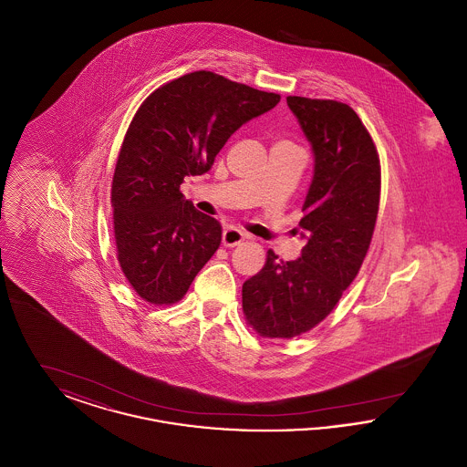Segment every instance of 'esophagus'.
Segmentation results:
<instances>
[{"mask_svg": "<svg viewBox=\"0 0 467 467\" xmlns=\"http://www.w3.org/2000/svg\"><path fill=\"white\" fill-rule=\"evenodd\" d=\"M244 240V233H242V231H240V229H236V227H227V229L223 231V246H236V244H242Z\"/></svg>", "mask_w": 467, "mask_h": 467, "instance_id": "1", "label": "esophagus"}]
</instances>
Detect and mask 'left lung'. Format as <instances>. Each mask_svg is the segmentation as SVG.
I'll list each match as a JSON object with an SVG mask.
<instances>
[{
	"label": "left lung",
	"instance_id": "1",
	"mask_svg": "<svg viewBox=\"0 0 467 467\" xmlns=\"http://www.w3.org/2000/svg\"><path fill=\"white\" fill-rule=\"evenodd\" d=\"M315 156L296 261L267 250L265 267L242 290L248 326L263 337H294L320 324L358 273L379 204V159L371 134L348 105L287 98Z\"/></svg>",
	"mask_w": 467,
	"mask_h": 467
}]
</instances>
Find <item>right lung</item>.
<instances>
[{
    "label": "right lung",
    "mask_w": 467,
    "mask_h": 467,
    "mask_svg": "<svg viewBox=\"0 0 467 467\" xmlns=\"http://www.w3.org/2000/svg\"><path fill=\"white\" fill-rule=\"evenodd\" d=\"M280 94L212 71H194L154 90L134 113L111 182L117 259L134 292L173 305L223 240L219 221L180 192L206 173L231 134L276 107Z\"/></svg>",
    "instance_id": "obj_1"
}]
</instances>
